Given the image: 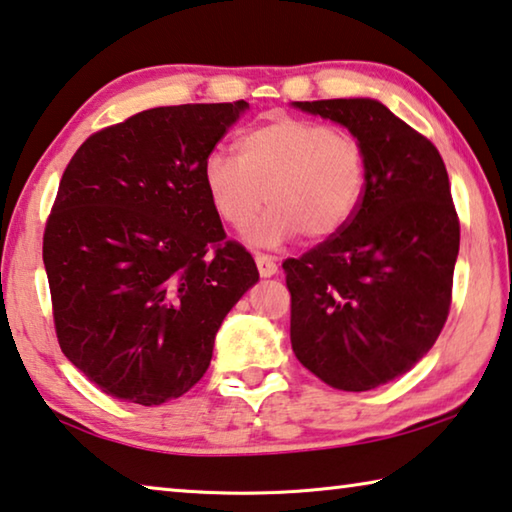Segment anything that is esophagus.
I'll return each instance as SVG.
<instances>
[{
    "instance_id": "1",
    "label": "esophagus",
    "mask_w": 512,
    "mask_h": 512,
    "mask_svg": "<svg viewBox=\"0 0 512 512\" xmlns=\"http://www.w3.org/2000/svg\"><path fill=\"white\" fill-rule=\"evenodd\" d=\"M255 264H257V271L262 278H271L278 271V264H275V259L271 255H264V253H257L255 255Z\"/></svg>"
}]
</instances>
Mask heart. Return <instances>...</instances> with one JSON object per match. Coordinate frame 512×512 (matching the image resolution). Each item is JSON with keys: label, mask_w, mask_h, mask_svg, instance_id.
<instances>
[{"label": "heart", "mask_w": 512, "mask_h": 512, "mask_svg": "<svg viewBox=\"0 0 512 512\" xmlns=\"http://www.w3.org/2000/svg\"><path fill=\"white\" fill-rule=\"evenodd\" d=\"M237 150L239 159L209 152L202 180L216 214L232 227L253 223L269 202V212L248 232L257 246H278L298 232L332 237L358 212L367 157L353 134L280 116L243 134Z\"/></svg>", "instance_id": "obj_1"}]
</instances>
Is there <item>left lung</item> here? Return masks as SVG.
<instances>
[{
    "mask_svg": "<svg viewBox=\"0 0 512 512\" xmlns=\"http://www.w3.org/2000/svg\"><path fill=\"white\" fill-rule=\"evenodd\" d=\"M344 125L367 157L351 221L285 259L291 348L323 383L367 392L431 351L451 307L460 223L435 145L369 97L294 102Z\"/></svg>",
    "mask_w": 512,
    "mask_h": 512,
    "instance_id": "8db88e82",
    "label": "left lung"
}]
</instances>
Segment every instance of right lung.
<instances>
[{
    "label": "right lung",
    "mask_w": 512,
    "mask_h": 512,
    "mask_svg": "<svg viewBox=\"0 0 512 512\" xmlns=\"http://www.w3.org/2000/svg\"><path fill=\"white\" fill-rule=\"evenodd\" d=\"M246 109L141 111L88 136L61 177L43 237L56 337L113 399L161 405L189 392L227 312L259 280L202 180Z\"/></svg>",
    "instance_id": "obj_1"
}]
</instances>
